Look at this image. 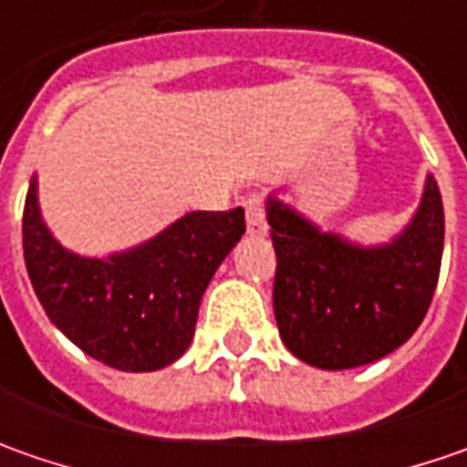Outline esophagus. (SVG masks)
I'll return each instance as SVG.
<instances>
[{"mask_svg":"<svg viewBox=\"0 0 467 467\" xmlns=\"http://www.w3.org/2000/svg\"><path fill=\"white\" fill-rule=\"evenodd\" d=\"M246 231L252 236H265L267 234V221H265V210H262L257 197L246 200Z\"/></svg>","mask_w":467,"mask_h":467,"instance_id":"esophagus-1","label":"esophagus"}]
</instances>
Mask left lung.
Wrapping results in <instances>:
<instances>
[{
    "label": "left lung",
    "instance_id": "left-lung-1",
    "mask_svg": "<svg viewBox=\"0 0 467 467\" xmlns=\"http://www.w3.org/2000/svg\"><path fill=\"white\" fill-rule=\"evenodd\" d=\"M275 246L273 306L280 337L317 368H353L385 358L419 330L440 280L444 207L434 176L403 234L361 246L322 231L267 197Z\"/></svg>",
    "mask_w": 467,
    "mask_h": 467
}]
</instances>
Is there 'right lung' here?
<instances>
[{"instance_id":"right-lung-1","label":"right lung","mask_w":467,"mask_h":467,"mask_svg":"<svg viewBox=\"0 0 467 467\" xmlns=\"http://www.w3.org/2000/svg\"><path fill=\"white\" fill-rule=\"evenodd\" d=\"M244 231L242 207L197 210L127 252L80 257L46 228L33 176L23 252L41 306L78 348L119 371H158L189 348L207 283Z\"/></svg>"}]
</instances>
